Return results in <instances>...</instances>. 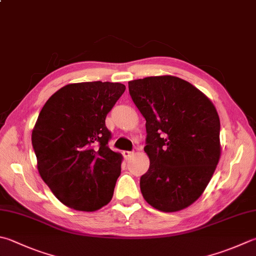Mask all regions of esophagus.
I'll list each match as a JSON object with an SVG mask.
<instances>
[{
	"mask_svg": "<svg viewBox=\"0 0 256 256\" xmlns=\"http://www.w3.org/2000/svg\"><path fill=\"white\" fill-rule=\"evenodd\" d=\"M122 155H124V159H126V160H128V159L132 157V155H134V152H128V150H124V152H122Z\"/></svg>",
	"mask_w": 256,
	"mask_h": 256,
	"instance_id": "1",
	"label": "esophagus"
}]
</instances>
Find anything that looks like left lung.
<instances>
[{
	"label": "left lung",
	"mask_w": 256,
	"mask_h": 256,
	"mask_svg": "<svg viewBox=\"0 0 256 256\" xmlns=\"http://www.w3.org/2000/svg\"><path fill=\"white\" fill-rule=\"evenodd\" d=\"M128 86L146 119L144 150L150 165L140 177L144 198L167 213L184 210L203 194L218 164V114L202 91L177 76H147Z\"/></svg>",
	"instance_id": "8db88e82"
}]
</instances>
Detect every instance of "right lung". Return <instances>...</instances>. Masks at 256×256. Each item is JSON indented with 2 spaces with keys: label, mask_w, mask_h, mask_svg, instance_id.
<instances>
[{
  "label": "right lung",
  "mask_w": 256,
  "mask_h": 256,
  "mask_svg": "<svg viewBox=\"0 0 256 256\" xmlns=\"http://www.w3.org/2000/svg\"><path fill=\"white\" fill-rule=\"evenodd\" d=\"M126 90L118 82L70 84L53 94L32 132L38 170L62 204L94 212L107 205L122 156L108 147L106 117Z\"/></svg>",
  "instance_id": "obj_1"
}]
</instances>
